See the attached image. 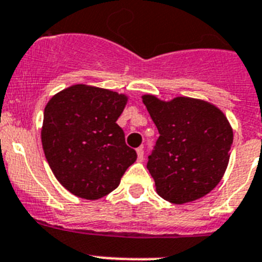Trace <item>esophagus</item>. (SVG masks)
<instances>
[{"label":"esophagus","instance_id":"esophagus-1","mask_svg":"<svg viewBox=\"0 0 262 262\" xmlns=\"http://www.w3.org/2000/svg\"><path fill=\"white\" fill-rule=\"evenodd\" d=\"M145 152H143V147H138L137 148V159H138V162H143V159H145Z\"/></svg>","mask_w":262,"mask_h":262}]
</instances>
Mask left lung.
Returning a JSON list of instances; mask_svg holds the SVG:
<instances>
[{
	"label": "left lung",
	"instance_id": "1",
	"mask_svg": "<svg viewBox=\"0 0 262 262\" xmlns=\"http://www.w3.org/2000/svg\"><path fill=\"white\" fill-rule=\"evenodd\" d=\"M142 102L160 134L147 162L158 194L180 205L211 192L230 160L234 133L227 117L215 105L187 96L163 102L143 95Z\"/></svg>",
	"mask_w": 262,
	"mask_h": 262
}]
</instances>
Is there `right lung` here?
Wrapping results in <instances>:
<instances>
[{"label": "right lung", "mask_w": 262, "mask_h": 262, "mask_svg": "<svg viewBox=\"0 0 262 262\" xmlns=\"http://www.w3.org/2000/svg\"><path fill=\"white\" fill-rule=\"evenodd\" d=\"M128 96L74 84L56 94L44 110L41 143L48 164L63 188L77 197L102 199L119 187L136 162L116 124Z\"/></svg>", "instance_id": "add662e5"}]
</instances>
